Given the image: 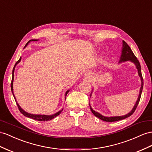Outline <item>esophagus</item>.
<instances>
[{
  "instance_id": "esophagus-1",
  "label": "esophagus",
  "mask_w": 152,
  "mask_h": 152,
  "mask_svg": "<svg viewBox=\"0 0 152 152\" xmlns=\"http://www.w3.org/2000/svg\"><path fill=\"white\" fill-rule=\"evenodd\" d=\"M85 76H86V77H87V78H90V77H91V76H90V75H89V74H88V73L85 74Z\"/></svg>"
}]
</instances>
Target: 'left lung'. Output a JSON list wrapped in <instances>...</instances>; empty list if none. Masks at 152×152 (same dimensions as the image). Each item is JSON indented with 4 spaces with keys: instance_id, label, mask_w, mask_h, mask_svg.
Listing matches in <instances>:
<instances>
[{
    "instance_id": "left-lung-1",
    "label": "left lung",
    "mask_w": 152,
    "mask_h": 152,
    "mask_svg": "<svg viewBox=\"0 0 152 152\" xmlns=\"http://www.w3.org/2000/svg\"><path fill=\"white\" fill-rule=\"evenodd\" d=\"M126 61H132V63H134L135 64V65L136 66V68L137 69L138 71V75L139 76V77H141V87L140 88V91H139V95L138 96V98L137 102H136L135 105L134 107V108H132V110L129 112V113L124 115H122V116H115V117H105L104 115H102V114H100L98 112H97L96 111H94V110L92 109V107L90 105V108L92 112V114H94L97 118H99L100 119H102L104 121H107V122H114V121H119L121 119H124L125 118H128L130 117L131 115L133 114L134 112H135L136 108H137L138 104L139 103L140 99H141V93L142 91V88H143V78L142 76V74H141V65H140V63L139 60H137V58H136V56L134 55V53L132 52V50L131 49V48L127 44V43L124 42V40H123V47H122V50H121V55L120 57V60L119 63H121V62H124Z\"/></svg>"
}]
</instances>
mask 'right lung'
Here are the masks:
<instances>
[{
	"instance_id": "obj_1",
	"label": "right lung",
	"mask_w": 152,
	"mask_h": 152,
	"mask_svg": "<svg viewBox=\"0 0 152 152\" xmlns=\"http://www.w3.org/2000/svg\"><path fill=\"white\" fill-rule=\"evenodd\" d=\"M37 40H30L28 43H27L24 48H26V47L27 45H28V44H29V43L30 42H32V41H37ZM20 60H21V57L20 58V59H19V60L17 61V63L15 64V66H14L13 69V72H12V80H11V92H12V93H13V96H14L15 100V102H16V103H17V106H18V108L19 110H20V112H21V113H22L23 115H25L26 117H28V118H32L33 119L37 120V121H50V120H51V119H54V118H56V116H58V115L60 114V113L62 112V110H63V109H61V110H60L59 112H56V114H53V115H37V114H31L28 113V112H26V111H24V110H23L22 108L20 107V105H19L18 103L17 102V99H16V98H15V95H14V94H13V80H14L13 79H14V71H15V67H16V65L19 63V62L20 61ZM69 92V90H68L67 92H65V97H66V96H67V93H68Z\"/></svg>"
}]
</instances>
